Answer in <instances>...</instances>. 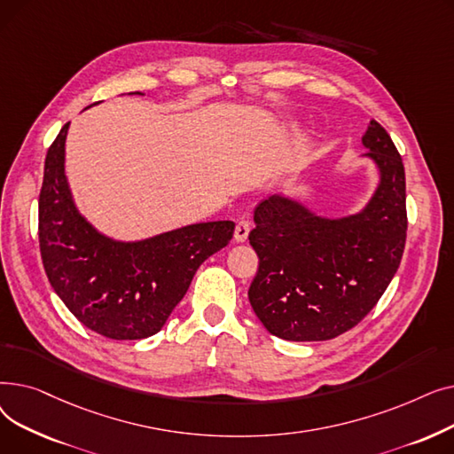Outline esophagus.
I'll return each mask as SVG.
<instances>
[{"instance_id":"esophagus-1","label":"esophagus","mask_w":454,"mask_h":454,"mask_svg":"<svg viewBox=\"0 0 454 454\" xmlns=\"http://www.w3.org/2000/svg\"><path fill=\"white\" fill-rule=\"evenodd\" d=\"M248 233H250V223L248 221H239L235 224V231H233V239L237 243H245L248 239Z\"/></svg>"}]
</instances>
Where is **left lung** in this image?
Wrapping results in <instances>:
<instances>
[{
  "label": "left lung",
  "mask_w": 454,
  "mask_h": 454,
  "mask_svg": "<svg viewBox=\"0 0 454 454\" xmlns=\"http://www.w3.org/2000/svg\"><path fill=\"white\" fill-rule=\"evenodd\" d=\"M363 143L380 184L359 215L320 219L283 197L255 207L248 239L259 269L248 300L279 339L311 342L342 335L377 305L399 269L409 226L403 160L377 121Z\"/></svg>",
  "instance_id": "obj_1"
}]
</instances>
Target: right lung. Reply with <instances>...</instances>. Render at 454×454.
I'll return each mask as SVG.
<instances>
[{"label":"right lung","instance_id":"right-lung-1","mask_svg":"<svg viewBox=\"0 0 454 454\" xmlns=\"http://www.w3.org/2000/svg\"><path fill=\"white\" fill-rule=\"evenodd\" d=\"M62 127L43 165L38 241L51 287L88 329L114 340L158 333L204 261L224 248L231 221L191 224L139 243H117L77 211L64 175Z\"/></svg>","mask_w":454,"mask_h":454}]
</instances>
